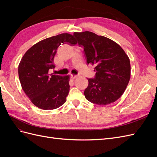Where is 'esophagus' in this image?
Listing matches in <instances>:
<instances>
[{"mask_svg":"<svg viewBox=\"0 0 157 157\" xmlns=\"http://www.w3.org/2000/svg\"><path fill=\"white\" fill-rule=\"evenodd\" d=\"M78 77V75H71V78H72L73 79L77 78Z\"/></svg>","mask_w":157,"mask_h":157,"instance_id":"1","label":"esophagus"}]
</instances>
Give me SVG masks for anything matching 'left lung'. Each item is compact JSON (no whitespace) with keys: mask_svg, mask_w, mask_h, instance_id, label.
<instances>
[{"mask_svg":"<svg viewBox=\"0 0 157 157\" xmlns=\"http://www.w3.org/2000/svg\"><path fill=\"white\" fill-rule=\"evenodd\" d=\"M73 36L84 47L88 64L96 65V77L88 78L85 98L99 105L116 101L130 79V61L124 50L110 39L90 31L75 32Z\"/></svg>","mask_w":157,"mask_h":157,"instance_id":"8db88e82","label":"left lung"}]
</instances>
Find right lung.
Segmentation results:
<instances>
[{"label":"right lung","instance_id":"right-lung-1","mask_svg":"<svg viewBox=\"0 0 157 157\" xmlns=\"http://www.w3.org/2000/svg\"><path fill=\"white\" fill-rule=\"evenodd\" d=\"M73 35L62 33L47 38L28 50L18 66L21 88L35 106L44 110L61 107L69 92V76L49 74L54 69V58L61 44L75 45Z\"/></svg>","mask_w":157,"mask_h":157}]
</instances>
